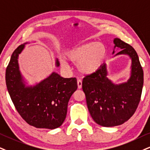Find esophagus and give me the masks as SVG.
Returning a JSON list of instances; mask_svg holds the SVG:
<instances>
[{"instance_id": "34e87169", "label": "esophagus", "mask_w": 150, "mask_h": 150, "mask_svg": "<svg viewBox=\"0 0 150 150\" xmlns=\"http://www.w3.org/2000/svg\"><path fill=\"white\" fill-rule=\"evenodd\" d=\"M77 85H78L79 89H81L82 88V81L80 79H78V81H77Z\"/></svg>"}]
</instances>
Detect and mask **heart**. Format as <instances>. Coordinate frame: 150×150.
Segmentation results:
<instances>
[{
  "label": "heart",
  "instance_id": "1",
  "mask_svg": "<svg viewBox=\"0 0 150 150\" xmlns=\"http://www.w3.org/2000/svg\"><path fill=\"white\" fill-rule=\"evenodd\" d=\"M107 51L104 44L91 42L71 48L64 53V58L76 63L79 71L84 75H91L99 71L104 64ZM60 64L64 69L69 67L65 59L60 58Z\"/></svg>",
  "mask_w": 150,
  "mask_h": 150
}]
</instances>
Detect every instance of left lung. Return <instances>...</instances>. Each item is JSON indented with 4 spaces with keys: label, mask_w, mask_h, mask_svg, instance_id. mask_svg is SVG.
<instances>
[{
    "label": "left lung",
    "mask_w": 150,
    "mask_h": 150,
    "mask_svg": "<svg viewBox=\"0 0 150 150\" xmlns=\"http://www.w3.org/2000/svg\"><path fill=\"white\" fill-rule=\"evenodd\" d=\"M113 43L112 54L115 49L121 50L114 57L127 55L132 61L127 81L112 82L104 63L99 71L85 77L82 83L90 115L96 123L106 127L122 125L132 117L140 102L143 86V71L136 51L119 38H115Z\"/></svg>",
    "instance_id": "left-lung-1"
}]
</instances>
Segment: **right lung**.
<instances>
[{
    "label": "right lung",
    "mask_w": 150,
    "mask_h": 150,
    "mask_svg": "<svg viewBox=\"0 0 150 150\" xmlns=\"http://www.w3.org/2000/svg\"><path fill=\"white\" fill-rule=\"evenodd\" d=\"M26 44L20 45L11 56L5 73L7 90L16 110L28 124L36 128L56 129L65 120L68 102L78 88L76 79L63 78L53 71L28 86L18 64V56ZM55 65L60 66L57 58Z\"/></svg>",
    "instance_id": "add662e5"
}]
</instances>
